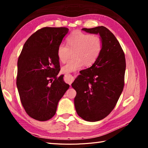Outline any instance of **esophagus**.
I'll return each instance as SVG.
<instances>
[{
	"label": "esophagus",
	"mask_w": 148,
	"mask_h": 148,
	"mask_svg": "<svg viewBox=\"0 0 148 148\" xmlns=\"http://www.w3.org/2000/svg\"><path fill=\"white\" fill-rule=\"evenodd\" d=\"M74 80V77L71 74H65L64 75V82L69 85H71Z\"/></svg>",
	"instance_id": "34e87169"
}]
</instances>
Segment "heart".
<instances>
[{"instance_id": "1", "label": "heart", "mask_w": 148, "mask_h": 148, "mask_svg": "<svg viewBox=\"0 0 148 148\" xmlns=\"http://www.w3.org/2000/svg\"><path fill=\"white\" fill-rule=\"evenodd\" d=\"M67 46L59 45L57 57L59 61L65 62L69 59L71 51H74V59L69 61L62 67L64 73L74 72L84 64L89 66L93 64L101 54L102 40L98 34H89L81 31H74L66 39Z\"/></svg>"}]
</instances>
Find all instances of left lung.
<instances>
[{
    "label": "left lung",
    "instance_id": "8db88e82",
    "mask_svg": "<svg viewBox=\"0 0 148 148\" xmlns=\"http://www.w3.org/2000/svg\"><path fill=\"white\" fill-rule=\"evenodd\" d=\"M99 34L102 40L101 54L92 66L80 72L72 87L76 90L74 105L78 116L87 121L104 119L116 106L125 84V53L118 40L105 27L84 28Z\"/></svg>",
    "mask_w": 148,
    "mask_h": 148
}]
</instances>
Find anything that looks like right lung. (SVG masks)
<instances>
[{"label": "right lung", "instance_id": "1", "mask_svg": "<svg viewBox=\"0 0 148 148\" xmlns=\"http://www.w3.org/2000/svg\"><path fill=\"white\" fill-rule=\"evenodd\" d=\"M69 31L66 27H44L29 37L17 61L16 79L20 101L26 113L45 121L56 113L59 100L69 88L60 71L57 49Z\"/></svg>", "mask_w": 148, "mask_h": 148}]
</instances>
